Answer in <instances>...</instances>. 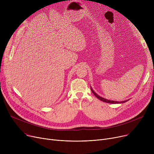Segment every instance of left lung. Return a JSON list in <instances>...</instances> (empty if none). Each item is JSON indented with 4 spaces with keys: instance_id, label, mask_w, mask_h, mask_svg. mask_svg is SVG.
I'll list each match as a JSON object with an SVG mask.
<instances>
[{
    "instance_id": "1",
    "label": "left lung",
    "mask_w": 154,
    "mask_h": 154,
    "mask_svg": "<svg viewBox=\"0 0 154 154\" xmlns=\"http://www.w3.org/2000/svg\"><path fill=\"white\" fill-rule=\"evenodd\" d=\"M91 91H92V93L94 94V95L97 98V99H99V100H100L101 101H103V102H106V103H124V102H127L128 100H124V101H120V102H117V101H114V100H107V99H104V98H103V97H100V96H99V95H97V94L94 91H93V89L91 87Z\"/></svg>"
}]
</instances>
